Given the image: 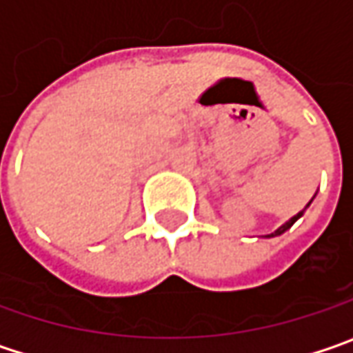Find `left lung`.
I'll return each mask as SVG.
<instances>
[{"label": "left lung", "mask_w": 353, "mask_h": 353, "mask_svg": "<svg viewBox=\"0 0 353 353\" xmlns=\"http://www.w3.org/2000/svg\"><path fill=\"white\" fill-rule=\"evenodd\" d=\"M314 196H316V194H314ZM314 196H312V200H314ZM312 200H310V202H312ZM310 202H308V204H306L305 208H303V210L299 212V214H296V216H292L291 220H287V222H285V224H283V225H279V228H277V230H275V232H273V234H267V236H265V237H275V236H281V234H285V232H287V230H289V228H291V225L294 224V222H296V220H299V218H301V216H303V214H305L306 208H308V206H310Z\"/></svg>", "instance_id": "obj_1"}]
</instances>
